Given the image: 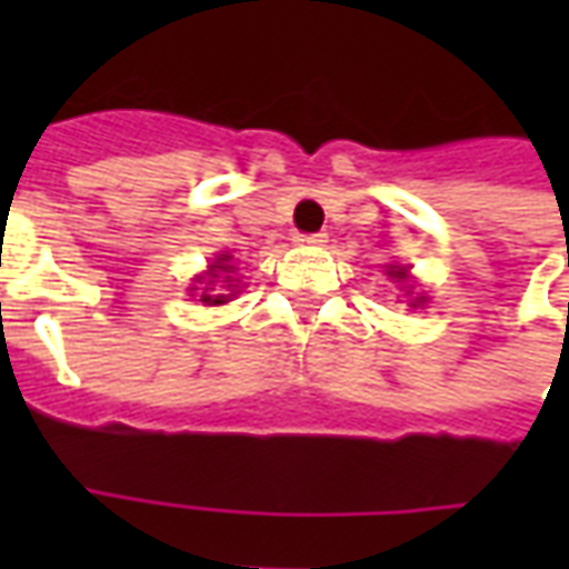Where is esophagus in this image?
Masks as SVG:
<instances>
[{
    "label": "esophagus",
    "mask_w": 569,
    "mask_h": 569,
    "mask_svg": "<svg viewBox=\"0 0 569 569\" xmlns=\"http://www.w3.org/2000/svg\"><path fill=\"white\" fill-rule=\"evenodd\" d=\"M296 240H298V243H313V247H322V243L329 240V234H322V231H317V234H298Z\"/></svg>",
    "instance_id": "obj_1"
}]
</instances>
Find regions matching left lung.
<instances>
[{"label":"left lung","instance_id":"8db88e82","mask_svg":"<svg viewBox=\"0 0 569 569\" xmlns=\"http://www.w3.org/2000/svg\"><path fill=\"white\" fill-rule=\"evenodd\" d=\"M387 273L393 277L396 283L406 286V296L411 298V301H408L411 308H423V305H427V296H411V289H415V286L408 283V268H399V264H387Z\"/></svg>","mask_w":569,"mask_h":569}]
</instances>
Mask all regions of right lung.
<instances>
[{"mask_svg":"<svg viewBox=\"0 0 569 569\" xmlns=\"http://www.w3.org/2000/svg\"><path fill=\"white\" fill-rule=\"evenodd\" d=\"M234 273V259L228 256V252H219L216 256V261L210 264V271L200 273L198 280V301L200 305H210V308H219V305H224V301H231V298L240 292L237 289V280L231 277ZM219 284L220 289L216 290L214 286Z\"/></svg>","mask_w":569,"mask_h":569,"instance_id":"obj_1","label":"right lung"}]
</instances>
